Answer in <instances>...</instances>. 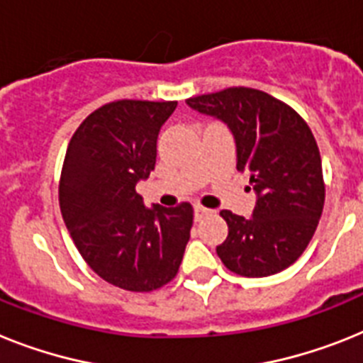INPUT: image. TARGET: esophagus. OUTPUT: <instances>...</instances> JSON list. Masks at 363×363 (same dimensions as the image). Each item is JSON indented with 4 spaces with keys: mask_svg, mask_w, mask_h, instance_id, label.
I'll list each match as a JSON object with an SVG mask.
<instances>
[{
    "mask_svg": "<svg viewBox=\"0 0 363 363\" xmlns=\"http://www.w3.org/2000/svg\"><path fill=\"white\" fill-rule=\"evenodd\" d=\"M212 214V210L205 208V206H201V205H196L194 206V216H196V221H199V219L206 218V216Z\"/></svg>",
    "mask_w": 363,
    "mask_h": 363,
    "instance_id": "esophagus-1",
    "label": "esophagus"
}]
</instances>
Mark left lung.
<instances>
[{"label": "left lung", "instance_id": "left-lung-1", "mask_svg": "<svg viewBox=\"0 0 363 363\" xmlns=\"http://www.w3.org/2000/svg\"><path fill=\"white\" fill-rule=\"evenodd\" d=\"M223 121L236 144V167L257 194L251 218L223 210L228 236L216 247L227 269L269 277L290 267L312 240L325 203L319 149L312 130L286 103L255 88H227L186 99Z\"/></svg>", "mask_w": 363, "mask_h": 363}]
</instances>
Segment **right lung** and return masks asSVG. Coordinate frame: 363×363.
<instances>
[{"mask_svg":"<svg viewBox=\"0 0 363 363\" xmlns=\"http://www.w3.org/2000/svg\"><path fill=\"white\" fill-rule=\"evenodd\" d=\"M175 108L177 101L108 103L79 125L64 158V223L88 266L123 290L167 284L190 240V203L147 208L136 194L155 169L158 133Z\"/></svg>","mask_w":363,"mask_h":363,"instance_id":"add662e5","label":"right lung"}]
</instances>
